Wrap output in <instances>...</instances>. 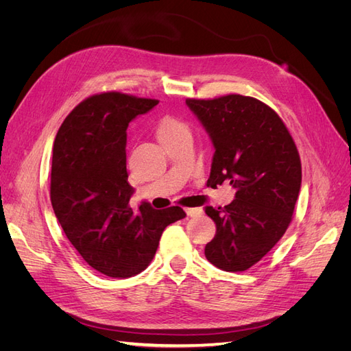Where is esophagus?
Here are the masks:
<instances>
[{
  "label": "esophagus",
  "instance_id": "34e87169",
  "mask_svg": "<svg viewBox=\"0 0 351 351\" xmlns=\"http://www.w3.org/2000/svg\"><path fill=\"white\" fill-rule=\"evenodd\" d=\"M186 214L187 217H197L202 214L200 208H186Z\"/></svg>",
  "mask_w": 351,
  "mask_h": 351
}]
</instances>
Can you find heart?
Instances as JSON below:
<instances>
[{
	"instance_id": "b5f03b06",
	"label": "heart",
	"mask_w": 351,
	"mask_h": 351,
	"mask_svg": "<svg viewBox=\"0 0 351 351\" xmlns=\"http://www.w3.org/2000/svg\"><path fill=\"white\" fill-rule=\"evenodd\" d=\"M183 133H189L187 132V127L180 123L176 119H171V117H165L161 121H159L158 127H156V137L158 141L161 142V145L169 139H173V137L178 136V134H183Z\"/></svg>"
}]
</instances>
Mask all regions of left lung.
<instances>
[{"mask_svg": "<svg viewBox=\"0 0 351 351\" xmlns=\"http://www.w3.org/2000/svg\"><path fill=\"white\" fill-rule=\"evenodd\" d=\"M214 146L208 186L230 183L234 200L205 206L217 232L206 259L228 272L259 262L289 227L302 186L299 152L278 114L241 95L187 99Z\"/></svg>", "mask_w": 351, "mask_h": 351, "instance_id": "8db88e82", "label": "left lung"}]
</instances>
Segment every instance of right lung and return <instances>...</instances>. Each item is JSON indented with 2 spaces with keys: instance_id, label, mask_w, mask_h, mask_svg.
Returning <instances> with one entry per match:
<instances>
[{
  "instance_id": "add662e5",
  "label": "right lung",
  "mask_w": 351,
  "mask_h": 351,
  "mask_svg": "<svg viewBox=\"0 0 351 351\" xmlns=\"http://www.w3.org/2000/svg\"><path fill=\"white\" fill-rule=\"evenodd\" d=\"M156 99L120 92L93 95L62 121L54 141L51 204L62 231L93 269L129 278L152 261L167 226L186 217L180 206L130 208L127 127Z\"/></svg>"
}]
</instances>
